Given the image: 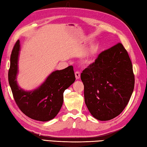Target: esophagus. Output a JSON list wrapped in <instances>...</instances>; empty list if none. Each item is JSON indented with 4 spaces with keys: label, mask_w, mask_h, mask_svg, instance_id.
I'll list each match as a JSON object with an SVG mask.
<instances>
[{
    "label": "esophagus",
    "mask_w": 147,
    "mask_h": 147,
    "mask_svg": "<svg viewBox=\"0 0 147 147\" xmlns=\"http://www.w3.org/2000/svg\"><path fill=\"white\" fill-rule=\"evenodd\" d=\"M74 74H75V77H76V78L77 80L80 79V72L76 71L75 73H74Z\"/></svg>",
    "instance_id": "1"
}]
</instances>
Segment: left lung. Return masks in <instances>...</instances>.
Wrapping results in <instances>:
<instances>
[{"instance_id": "8db88e82", "label": "left lung", "mask_w": 147, "mask_h": 147, "mask_svg": "<svg viewBox=\"0 0 147 147\" xmlns=\"http://www.w3.org/2000/svg\"><path fill=\"white\" fill-rule=\"evenodd\" d=\"M85 103L92 116L108 121L118 116L134 90V75L127 50L121 43L101 52L81 73Z\"/></svg>"}]
</instances>
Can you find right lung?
I'll list each match as a JSON object with an SVG mask.
<instances>
[{"mask_svg":"<svg viewBox=\"0 0 147 147\" xmlns=\"http://www.w3.org/2000/svg\"><path fill=\"white\" fill-rule=\"evenodd\" d=\"M20 48V41L17 40L10 58L8 81L13 98L18 108L29 118L40 121H49L62 107L64 90L75 81L73 67L53 72L37 89L26 91L18 87L16 80Z\"/></svg>","mask_w":147,"mask_h":147,"instance_id":"add662e5","label":"right lung"}]
</instances>
